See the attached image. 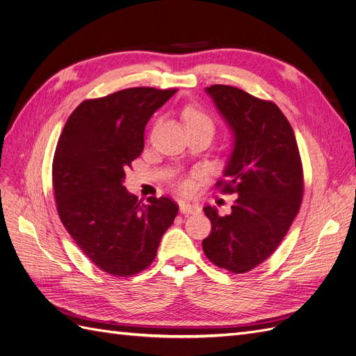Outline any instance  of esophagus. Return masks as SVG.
Instances as JSON below:
<instances>
[{"mask_svg":"<svg viewBox=\"0 0 356 356\" xmlns=\"http://www.w3.org/2000/svg\"><path fill=\"white\" fill-rule=\"evenodd\" d=\"M179 211L182 213H197L200 211V207L197 203H190V202H181L179 203Z\"/></svg>","mask_w":356,"mask_h":356,"instance_id":"1","label":"esophagus"}]
</instances>
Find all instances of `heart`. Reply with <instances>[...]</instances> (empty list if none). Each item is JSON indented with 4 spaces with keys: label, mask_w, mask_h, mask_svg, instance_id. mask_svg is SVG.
<instances>
[{
    "label": "heart",
    "mask_w": 356,
    "mask_h": 356,
    "mask_svg": "<svg viewBox=\"0 0 356 356\" xmlns=\"http://www.w3.org/2000/svg\"><path fill=\"white\" fill-rule=\"evenodd\" d=\"M184 120L187 127L191 126H208L212 129V118L204 114L203 111H200L196 106H188L184 111Z\"/></svg>",
    "instance_id": "obj_1"
}]
</instances>
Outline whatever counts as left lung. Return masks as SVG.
I'll return each mask as SVG.
<instances>
[{"label":"left lung","instance_id":"1","mask_svg":"<svg viewBox=\"0 0 356 356\" xmlns=\"http://www.w3.org/2000/svg\"><path fill=\"white\" fill-rule=\"evenodd\" d=\"M233 134V149L217 186L234 193L229 215L203 211L212 230L203 252L225 270L245 273L270 257L298 213L303 168L293 127L277 105L233 86L204 89Z\"/></svg>","mask_w":356,"mask_h":356}]
</instances>
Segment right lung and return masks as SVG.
<instances>
[{
	"mask_svg": "<svg viewBox=\"0 0 356 356\" xmlns=\"http://www.w3.org/2000/svg\"><path fill=\"white\" fill-rule=\"evenodd\" d=\"M175 93L132 88L88 99L59 136L51 169L59 218L84 255L110 275L132 276L152 264L178 213L169 197L144 204L123 186L124 170L144 149L145 124Z\"/></svg>",
	"mask_w": 356,
	"mask_h": 356,
	"instance_id": "right-lung-1",
	"label": "right lung"
}]
</instances>
